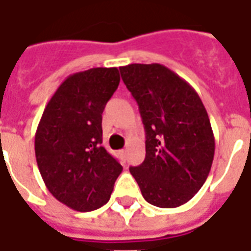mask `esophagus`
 Returning a JSON list of instances; mask_svg holds the SVG:
<instances>
[{
    "mask_svg": "<svg viewBox=\"0 0 251 251\" xmlns=\"http://www.w3.org/2000/svg\"><path fill=\"white\" fill-rule=\"evenodd\" d=\"M120 155L125 159L126 155H127V150H121V151H120Z\"/></svg>",
    "mask_w": 251,
    "mask_h": 251,
    "instance_id": "34e87169",
    "label": "esophagus"
}]
</instances>
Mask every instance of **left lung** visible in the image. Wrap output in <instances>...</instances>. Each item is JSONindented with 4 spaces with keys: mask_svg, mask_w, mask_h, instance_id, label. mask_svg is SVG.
<instances>
[{
    "mask_svg": "<svg viewBox=\"0 0 251 251\" xmlns=\"http://www.w3.org/2000/svg\"><path fill=\"white\" fill-rule=\"evenodd\" d=\"M120 72L146 130L145 161L130 173L149 203L182 206L206 182L214 161L206 108L194 88L164 65L131 64Z\"/></svg>",
    "mask_w": 251,
    "mask_h": 251,
    "instance_id": "1",
    "label": "left lung"
}]
</instances>
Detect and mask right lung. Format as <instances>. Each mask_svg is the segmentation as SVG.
<instances>
[{
  "label": "right lung",
  "mask_w": 251,
  "mask_h": 251,
  "mask_svg": "<svg viewBox=\"0 0 251 251\" xmlns=\"http://www.w3.org/2000/svg\"><path fill=\"white\" fill-rule=\"evenodd\" d=\"M120 84L117 68L69 75L45 106L35 134V155L50 194L88 212L110 198L121 164L101 146V114Z\"/></svg>",
  "instance_id": "right-lung-1"
}]
</instances>
